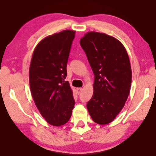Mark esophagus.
I'll list each match as a JSON object with an SVG mask.
<instances>
[{
    "mask_svg": "<svg viewBox=\"0 0 156 156\" xmlns=\"http://www.w3.org/2000/svg\"><path fill=\"white\" fill-rule=\"evenodd\" d=\"M76 90H77L78 94H80V92L82 91V88H77V89H76Z\"/></svg>",
    "mask_w": 156,
    "mask_h": 156,
    "instance_id": "obj_1",
    "label": "esophagus"
}]
</instances>
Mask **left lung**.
<instances>
[{"mask_svg": "<svg viewBox=\"0 0 156 156\" xmlns=\"http://www.w3.org/2000/svg\"><path fill=\"white\" fill-rule=\"evenodd\" d=\"M80 44L95 76L93 96L87 107L95 122L107 125L121 112L130 92L132 73L127 51L114 37L96 31L84 34Z\"/></svg>", "mask_w": 156, "mask_h": 156, "instance_id": "1", "label": "left lung"}]
</instances>
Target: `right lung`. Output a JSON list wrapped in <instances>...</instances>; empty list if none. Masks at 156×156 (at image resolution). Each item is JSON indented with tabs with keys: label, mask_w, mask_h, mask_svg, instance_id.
Wrapping results in <instances>:
<instances>
[{
	"label": "right lung",
	"mask_w": 156,
	"mask_h": 156,
	"mask_svg": "<svg viewBox=\"0 0 156 156\" xmlns=\"http://www.w3.org/2000/svg\"><path fill=\"white\" fill-rule=\"evenodd\" d=\"M76 31L45 37L34 49L29 78L31 96L49 125L59 126L71 118L75 101L67 76V63Z\"/></svg>",
	"instance_id": "obj_1"
}]
</instances>
